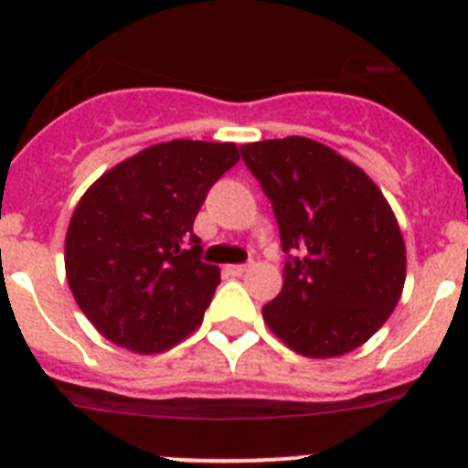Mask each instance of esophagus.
<instances>
[{
	"mask_svg": "<svg viewBox=\"0 0 468 468\" xmlns=\"http://www.w3.org/2000/svg\"><path fill=\"white\" fill-rule=\"evenodd\" d=\"M225 270H227V274H231V276H241L250 270V264H227Z\"/></svg>",
	"mask_w": 468,
	"mask_h": 468,
	"instance_id": "1",
	"label": "esophagus"
}]
</instances>
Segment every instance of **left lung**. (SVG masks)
Masks as SVG:
<instances>
[{
  "label": "left lung",
  "mask_w": 468,
  "mask_h": 468,
  "mask_svg": "<svg viewBox=\"0 0 468 468\" xmlns=\"http://www.w3.org/2000/svg\"><path fill=\"white\" fill-rule=\"evenodd\" d=\"M243 161L274 206L283 253L279 297L264 324L307 358L366 345L405 285V241L382 189L361 166L312 138L241 144Z\"/></svg>",
  "instance_id": "obj_1"
}]
</instances>
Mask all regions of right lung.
Here are the masks:
<instances>
[{
	"mask_svg": "<svg viewBox=\"0 0 468 468\" xmlns=\"http://www.w3.org/2000/svg\"><path fill=\"white\" fill-rule=\"evenodd\" d=\"M234 143L171 140L102 173L65 234L69 291L95 330L133 354H161L201 325L220 270L198 260L192 225Z\"/></svg>",
	"mask_w": 468,
	"mask_h": 468,
	"instance_id": "add662e5",
	"label": "right lung"
}]
</instances>
